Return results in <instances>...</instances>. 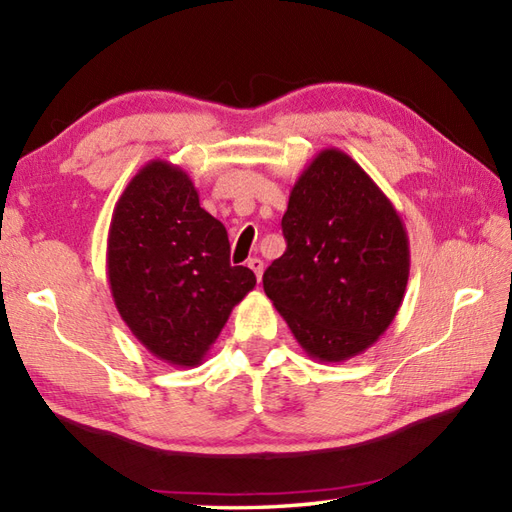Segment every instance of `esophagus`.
<instances>
[{"label":"esophagus","mask_w":512,"mask_h":512,"mask_svg":"<svg viewBox=\"0 0 512 512\" xmlns=\"http://www.w3.org/2000/svg\"><path fill=\"white\" fill-rule=\"evenodd\" d=\"M248 268L253 270L255 273V277H257V281L262 279V275H264V262L259 257H253V259H248Z\"/></svg>","instance_id":"obj_1"}]
</instances>
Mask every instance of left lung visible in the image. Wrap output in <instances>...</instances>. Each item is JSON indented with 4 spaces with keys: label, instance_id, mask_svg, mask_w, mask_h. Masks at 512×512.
Masks as SVG:
<instances>
[{
    "label": "left lung",
    "instance_id": "8db88e82",
    "mask_svg": "<svg viewBox=\"0 0 512 512\" xmlns=\"http://www.w3.org/2000/svg\"><path fill=\"white\" fill-rule=\"evenodd\" d=\"M286 253L264 292L314 361L343 363L383 334L405 297L409 237L394 204L341 149L303 169L281 217Z\"/></svg>",
    "mask_w": 512,
    "mask_h": 512
}]
</instances>
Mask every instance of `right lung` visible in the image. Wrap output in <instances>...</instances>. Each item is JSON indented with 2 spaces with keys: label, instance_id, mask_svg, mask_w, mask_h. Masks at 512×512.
Instances as JSON below:
<instances>
[{
  "label": "right lung",
  "instance_id": "obj_1",
  "mask_svg": "<svg viewBox=\"0 0 512 512\" xmlns=\"http://www.w3.org/2000/svg\"><path fill=\"white\" fill-rule=\"evenodd\" d=\"M228 250L187 171L151 160L129 180L107 235V279L121 319L160 361L200 365L255 288L253 270L231 266Z\"/></svg>",
  "mask_w": 512,
  "mask_h": 512
}]
</instances>
